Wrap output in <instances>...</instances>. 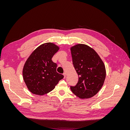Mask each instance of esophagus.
<instances>
[{
  "label": "esophagus",
  "mask_w": 130,
  "mask_h": 130,
  "mask_svg": "<svg viewBox=\"0 0 130 130\" xmlns=\"http://www.w3.org/2000/svg\"><path fill=\"white\" fill-rule=\"evenodd\" d=\"M63 76H64V78H66V73H63Z\"/></svg>",
  "instance_id": "esophagus-1"
}]
</instances>
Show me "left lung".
Masks as SVG:
<instances>
[{"label":"left lung","instance_id":"8db88e82","mask_svg":"<svg viewBox=\"0 0 130 130\" xmlns=\"http://www.w3.org/2000/svg\"><path fill=\"white\" fill-rule=\"evenodd\" d=\"M74 68L78 75L75 86H70L72 92L80 99L94 96L103 86L106 69L103 61L90 46L78 44L70 48Z\"/></svg>","mask_w":130,"mask_h":130}]
</instances>
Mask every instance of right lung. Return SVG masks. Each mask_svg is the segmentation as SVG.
Returning a JSON list of instances; mask_svg holds the SVG:
<instances>
[{
  "label": "right lung",
  "mask_w": 130,
  "mask_h": 130,
  "mask_svg": "<svg viewBox=\"0 0 130 130\" xmlns=\"http://www.w3.org/2000/svg\"><path fill=\"white\" fill-rule=\"evenodd\" d=\"M59 47L52 43H44L35 49L25 63L23 79L30 91L43 95L52 91L64 76L56 72L57 64L52 58Z\"/></svg>",
  "instance_id": "1"
}]
</instances>
